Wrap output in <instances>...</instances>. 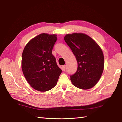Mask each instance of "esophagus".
I'll return each instance as SVG.
<instances>
[{
  "instance_id": "1",
  "label": "esophagus",
  "mask_w": 122,
  "mask_h": 122,
  "mask_svg": "<svg viewBox=\"0 0 122 122\" xmlns=\"http://www.w3.org/2000/svg\"><path fill=\"white\" fill-rule=\"evenodd\" d=\"M65 68H66V65H64L62 66V70H63V71H65Z\"/></svg>"
}]
</instances>
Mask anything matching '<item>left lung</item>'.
Here are the masks:
<instances>
[{
  "label": "left lung",
  "mask_w": 122,
  "mask_h": 122,
  "mask_svg": "<svg viewBox=\"0 0 122 122\" xmlns=\"http://www.w3.org/2000/svg\"><path fill=\"white\" fill-rule=\"evenodd\" d=\"M64 40L77 62V71L70 76L72 84L84 90L93 87L100 80L103 71L102 51L91 37L82 33L66 34Z\"/></svg>",
  "instance_id": "obj_1"
}]
</instances>
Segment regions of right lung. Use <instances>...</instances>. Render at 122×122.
<instances>
[{
    "label": "right lung",
    "instance_id": "right-lung-1",
    "mask_svg": "<svg viewBox=\"0 0 122 122\" xmlns=\"http://www.w3.org/2000/svg\"><path fill=\"white\" fill-rule=\"evenodd\" d=\"M57 39L56 34L41 33L30 40L23 50V74L29 85L37 91L45 92L53 88L62 72L52 54Z\"/></svg>",
    "mask_w": 122,
    "mask_h": 122
}]
</instances>
